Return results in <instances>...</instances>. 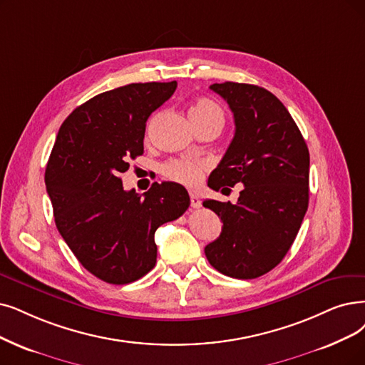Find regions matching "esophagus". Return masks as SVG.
I'll list each match as a JSON object with an SVG mask.
<instances>
[{
  "label": "esophagus",
  "mask_w": 365,
  "mask_h": 365,
  "mask_svg": "<svg viewBox=\"0 0 365 365\" xmlns=\"http://www.w3.org/2000/svg\"><path fill=\"white\" fill-rule=\"evenodd\" d=\"M190 205L192 208H200V199L193 192H190Z\"/></svg>",
  "instance_id": "obj_1"
}]
</instances>
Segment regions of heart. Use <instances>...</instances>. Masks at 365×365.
Wrapping results in <instances>:
<instances>
[{
  "mask_svg": "<svg viewBox=\"0 0 365 365\" xmlns=\"http://www.w3.org/2000/svg\"><path fill=\"white\" fill-rule=\"evenodd\" d=\"M190 118H217L223 121L225 116L222 109L212 101L200 98L190 109ZM203 170H205V165L192 158H177L163 166V175L168 180L188 187H196L200 182Z\"/></svg>",
  "mask_w": 365,
  "mask_h": 365,
  "instance_id": "heart-1",
  "label": "heart"
}]
</instances>
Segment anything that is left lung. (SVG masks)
Listing matches in <instances>:
<instances>
[{"label": "left lung", "mask_w": 365, "mask_h": 365, "mask_svg": "<svg viewBox=\"0 0 365 365\" xmlns=\"http://www.w3.org/2000/svg\"><path fill=\"white\" fill-rule=\"evenodd\" d=\"M210 88L227 101L235 136L208 187L244 188L235 205L203 200L223 222L205 255L225 275L256 279L279 265L297 238L309 208L310 154L294 118L268 90L238 82Z\"/></svg>", "instance_id": "left-lung-1"}]
</instances>
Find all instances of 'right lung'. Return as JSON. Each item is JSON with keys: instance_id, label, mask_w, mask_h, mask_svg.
Masks as SVG:
<instances>
[{"instance_id": "1", "label": "right lung", "mask_w": 365, "mask_h": 365, "mask_svg": "<svg viewBox=\"0 0 365 365\" xmlns=\"http://www.w3.org/2000/svg\"><path fill=\"white\" fill-rule=\"evenodd\" d=\"M177 82L130 83L101 93L63 123L45 182L58 232L82 267L110 284L132 283L157 260L154 233L190 205L177 182H154L143 196L124 190L120 175L143 154L150 115Z\"/></svg>"}]
</instances>
